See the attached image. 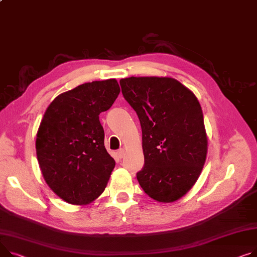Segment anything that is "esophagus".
<instances>
[{
	"label": "esophagus",
	"instance_id": "esophagus-1",
	"mask_svg": "<svg viewBox=\"0 0 257 257\" xmlns=\"http://www.w3.org/2000/svg\"><path fill=\"white\" fill-rule=\"evenodd\" d=\"M116 154H117V157H118V158H123L124 155H125V151H124V149H119V150L116 152Z\"/></svg>",
	"mask_w": 257,
	"mask_h": 257
}]
</instances>
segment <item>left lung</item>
Segmentation results:
<instances>
[{"mask_svg": "<svg viewBox=\"0 0 257 257\" xmlns=\"http://www.w3.org/2000/svg\"><path fill=\"white\" fill-rule=\"evenodd\" d=\"M143 131L145 165L136 174L144 191L160 202L176 201L197 181L208 140L195 95L169 77L119 80Z\"/></svg>", "mask_w": 257, "mask_h": 257, "instance_id": "1", "label": "left lung"}]
</instances>
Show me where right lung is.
<instances>
[{"instance_id":"obj_1","label":"right lung","mask_w":257,"mask_h":257,"mask_svg":"<svg viewBox=\"0 0 257 257\" xmlns=\"http://www.w3.org/2000/svg\"><path fill=\"white\" fill-rule=\"evenodd\" d=\"M119 93L115 79L92 81L54 99L40 123L36 153L49 188L71 204H88L104 191L115 165L104 147L99 114Z\"/></svg>"}]
</instances>
